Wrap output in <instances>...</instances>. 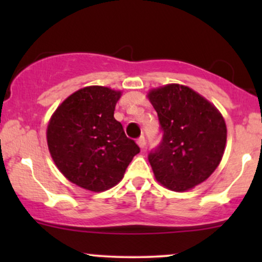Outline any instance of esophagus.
<instances>
[{
    "mask_svg": "<svg viewBox=\"0 0 262 262\" xmlns=\"http://www.w3.org/2000/svg\"><path fill=\"white\" fill-rule=\"evenodd\" d=\"M137 144H138V145H139V148H140L141 150H143L144 146H145V138H144L143 135H141L139 139L137 140Z\"/></svg>",
    "mask_w": 262,
    "mask_h": 262,
    "instance_id": "obj_1",
    "label": "esophagus"
}]
</instances>
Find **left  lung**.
<instances>
[{"mask_svg":"<svg viewBox=\"0 0 262 262\" xmlns=\"http://www.w3.org/2000/svg\"><path fill=\"white\" fill-rule=\"evenodd\" d=\"M162 141L149 154L156 181L185 192L206 181L223 158L227 125L218 108L188 86L179 83L149 90Z\"/></svg>","mask_w":262,"mask_h":262,"instance_id":"left-lung-1","label":"left lung"}]
</instances>
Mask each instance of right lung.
I'll list each match as a JSON object with an SVG mask.
<instances>
[{"instance_id":"right-lung-1","label":"right lung","mask_w":262,"mask_h":262,"mask_svg":"<svg viewBox=\"0 0 262 262\" xmlns=\"http://www.w3.org/2000/svg\"><path fill=\"white\" fill-rule=\"evenodd\" d=\"M122 91L87 86L65 98L50 117L47 143L54 164L74 185L103 192L122 181L139 146L114 119Z\"/></svg>"}]
</instances>
